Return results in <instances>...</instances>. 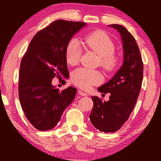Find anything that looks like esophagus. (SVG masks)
Masks as SVG:
<instances>
[{"mask_svg":"<svg viewBox=\"0 0 161 161\" xmlns=\"http://www.w3.org/2000/svg\"><path fill=\"white\" fill-rule=\"evenodd\" d=\"M78 93L79 95L81 96H87V94L86 92H83L82 91H81V90H78Z\"/></svg>","mask_w":161,"mask_h":161,"instance_id":"esophagus-1","label":"esophagus"}]
</instances>
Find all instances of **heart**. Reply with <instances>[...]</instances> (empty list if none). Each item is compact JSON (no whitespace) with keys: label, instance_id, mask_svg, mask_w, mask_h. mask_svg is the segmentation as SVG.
<instances>
[{"label":"heart","instance_id":"b5f03b06","mask_svg":"<svg viewBox=\"0 0 161 161\" xmlns=\"http://www.w3.org/2000/svg\"><path fill=\"white\" fill-rule=\"evenodd\" d=\"M84 43L88 48L92 50L100 56V66L104 70L111 72L118 64L117 54L114 52L115 43L108 34L102 31H97L85 37ZM82 53L80 43L76 38L69 42L66 47V62L74 66L79 62ZM102 80V75L97 70L87 68H78L73 72L71 81L75 86L88 89L93 85L98 84Z\"/></svg>","mask_w":161,"mask_h":161}]
</instances>
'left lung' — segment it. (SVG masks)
Here are the masks:
<instances>
[{"mask_svg": "<svg viewBox=\"0 0 161 161\" xmlns=\"http://www.w3.org/2000/svg\"><path fill=\"white\" fill-rule=\"evenodd\" d=\"M120 33L123 43L124 62L113 78L98 88L101 93H110L108 101L92 96L94 106L90 121L101 132H114L129 119L136 106L143 78V62L132 35L124 26L110 25Z\"/></svg>", "mask_w": 161, "mask_h": 161, "instance_id": "1", "label": "left lung"}]
</instances>
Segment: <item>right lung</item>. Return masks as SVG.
Returning <instances> with one entry per match:
<instances>
[{
	"label": "right lung",
	"instance_id": "obj_1",
	"mask_svg": "<svg viewBox=\"0 0 161 161\" xmlns=\"http://www.w3.org/2000/svg\"><path fill=\"white\" fill-rule=\"evenodd\" d=\"M83 22L58 19L33 37L20 64L19 97L22 109L35 128L53 129L65 109L73 102L76 89L68 87L63 91L52 86V79L69 74L66 47Z\"/></svg>",
	"mask_w": 161,
	"mask_h": 161
}]
</instances>
